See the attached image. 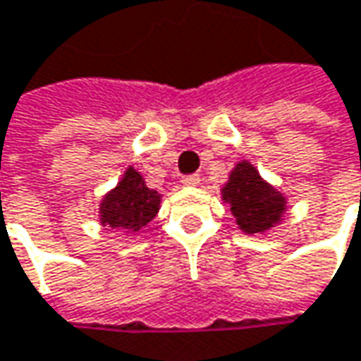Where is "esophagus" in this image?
<instances>
[{"instance_id":"esophagus-1","label":"esophagus","mask_w":361,"mask_h":361,"mask_svg":"<svg viewBox=\"0 0 361 361\" xmlns=\"http://www.w3.org/2000/svg\"><path fill=\"white\" fill-rule=\"evenodd\" d=\"M180 183H183L185 187H197V185L201 183V176H199V174H187V176L180 178Z\"/></svg>"}]
</instances>
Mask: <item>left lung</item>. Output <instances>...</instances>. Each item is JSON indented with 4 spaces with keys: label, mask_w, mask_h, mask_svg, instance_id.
Returning <instances> with one entry per match:
<instances>
[{
    "label": "left lung",
    "mask_w": 361,
    "mask_h": 361,
    "mask_svg": "<svg viewBox=\"0 0 361 361\" xmlns=\"http://www.w3.org/2000/svg\"><path fill=\"white\" fill-rule=\"evenodd\" d=\"M223 201L231 204V213L237 219V225L243 233H265L275 227L285 213V197L265 183L257 169L243 160L233 173L229 183L221 188Z\"/></svg>",
    "instance_id": "left-lung-1"
}]
</instances>
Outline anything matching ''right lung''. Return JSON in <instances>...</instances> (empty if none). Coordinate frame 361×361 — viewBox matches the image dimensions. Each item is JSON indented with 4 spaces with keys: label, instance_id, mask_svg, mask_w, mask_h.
Here are the masks:
<instances>
[{
    "label": "right lung",
    "instance_id": "obj_1",
    "mask_svg": "<svg viewBox=\"0 0 361 361\" xmlns=\"http://www.w3.org/2000/svg\"><path fill=\"white\" fill-rule=\"evenodd\" d=\"M160 207V195L154 188L146 187L142 174L126 169L116 188H112L100 202V223L104 227L138 233L146 227Z\"/></svg>",
    "mask_w": 361,
    "mask_h": 361
}]
</instances>
